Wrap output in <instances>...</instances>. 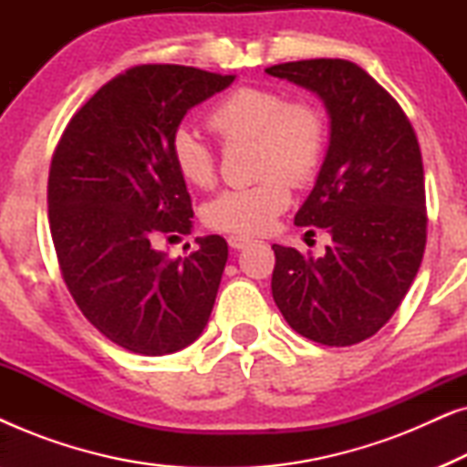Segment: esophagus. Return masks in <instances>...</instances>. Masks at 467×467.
I'll list each match as a JSON object with an SVG mask.
<instances>
[{"instance_id": "1", "label": "esophagus", "mask_w": 467, "mask_h": 467, "mask_svg": "<svg viewBox=\"0 0 467 467\" xmlns=\"http://www.w3.org/2000/svg\"><path fill=\"white\" fill-rule=\"evenodd\" d=\"M227 244L234 248V251H240V248H244L251 244V240L248 238H242V235H229L227 238Z\"/></svg>"}]
</instances>
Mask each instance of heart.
I'll list each match as a JSON object with an SVG mask.
<instances>
[{
    "label": "heart",
    "instance_id": "1",
    "mask_svg": "<svg viewBox=\"0 0 467 467\" xmlns=\"http://www.w3.org/2000/svg\"><path fill=\"white\" fill-rule=\"evenodd\" d=\"M206 123L223 144L254 146V168L264 176L251 187L223 191L203 210V221L216 232L259 235L289 206L293 187L315 181L327 149L323 112L306 99H289L274 87H240L216 101ZM170 159L178 176L191 187L214 182V152L193 131H174Z\"/></svg>",
    "mask_w": 467,
    "mask_h": 467
}]
</instances>
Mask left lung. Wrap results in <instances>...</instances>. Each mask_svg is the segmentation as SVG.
<instances>
[{"instance_id":"obj_1","label":"left lung","mask_w":467,"mask_h":467,"mask_svg":"<svg viewBox=\"0 0 467 467\" xmlns=\"http://www.w3.org/2000/svg\"><path fill=\"white\" fill-rule=\"evenodd\" d=\"M310 88L329 112V149L297 227L331 234L325 257L272 244V296L297 334L325 347L374 336L406 297L427 242L417 133L357 63L306 59L265 69Z\"/></svg>"}]
</instances>
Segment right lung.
Instances as JSON below:
<instances>
[{"label":"right lung","instance_id":"1","mask_svg":"<svg viewBox=\"0 0 467 467\" xmlns=\"http://www.w3.org/2000/svg\"><path fill=\"white\" fill-rule=\"evenodd\" d=\"M234 74L149 63L108 80L69 120L48 174V221L69 296L108 340L176 353L206 327L227 264L221 235L170 259L161 235L191 232V195L170 159L187 110Z\"/></svg>","mask_w":467,"mask_h":467}]
</instances>
